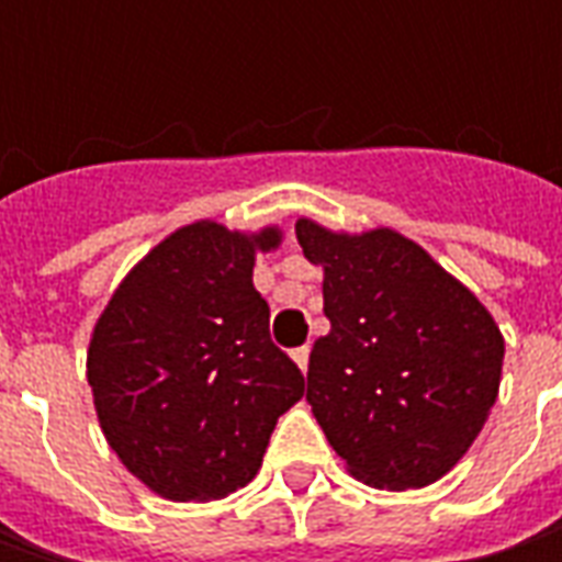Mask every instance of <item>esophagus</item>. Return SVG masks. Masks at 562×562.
<instances>
[{
    "mask_svg": "<svg viewBox=\"0 0 562 562\" xmlns=\"http://www.w3.org/2000/svg\"><path fill=\"white\" fill-rule=\"evenodd\" d=\"M291 357H293V362H296V366L306 372V366H310V347H296Z\"/></svg>",
    "mask_w": 562,
    "mask_h": 562,
    "instance_id": "1",
    "label": "esophagus"
}]
</instances>
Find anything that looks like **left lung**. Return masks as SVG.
Segmentation results:
<instances>
[{"instance_id": "1", "label": "left lung", "mask_w": 562, "mask_h": 562, "mask_svg": "<svg viewBox=\"0 0 562 562\" xmlns=\"http://www.w3.org/2000/svg\"><path fill=\"white\" fill-rule=\"evenodd\" d=\"M296 240L325 269L331 331L313 344L306 372L325 438L366 485L438 482L497 400L501 328L475 293L397 231L350 237L300 218Z\"/></svg>"}]
</instances>
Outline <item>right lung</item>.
Wrapping results in <instances>:
<instances>
[{"instance_id":"obj_1","label":"right lung","mask_w":562,"mask_h":562,"mask_svg":"<svg viewBox=\"0 0 562 562\" xmlns=\"http://www.w3.org/2000/svg\"><path fill=\"white\" fill-rule=\"evenodd\" d=\"M281 231L196 222L165 237L99 315L87 381L105 441L168 501H218L252 482L306 378L269 337L256 249Z\"/></svg>"}]
</instances>
